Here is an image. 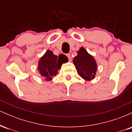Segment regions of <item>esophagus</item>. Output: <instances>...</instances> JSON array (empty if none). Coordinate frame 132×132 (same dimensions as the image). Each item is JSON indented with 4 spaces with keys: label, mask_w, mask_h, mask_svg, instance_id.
<instances>
[{
    "label": "esophagus",
    "mask_w": 132,
    "mask_h": 132,
    "mask_svg": "<svg viewBox=\"0 0 132 132\" xmlns=\"http://www.w3.org/2000/svg\"><path fill=\"white\" fill-rule=\"evenodd\" d=\"M66 56H67L68 59H69V61H71V60H72V57H71V54H66Z\"/></svg>",
    "instance_id": "34e87169"
}]
</instances>
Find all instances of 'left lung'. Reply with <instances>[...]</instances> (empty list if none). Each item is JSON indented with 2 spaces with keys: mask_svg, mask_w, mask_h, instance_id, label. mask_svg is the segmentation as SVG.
Segmentation results:
<instances>
[{
  "mask_svg": "<svg viewBox=\"0 0 132 132\" xmlns=\"http://www.w3.org/2000/svg\"><path fill=\"white\" fill-rule=\"evenodd\" d=\"M78 55L73 59V63L78 75L86 81H91L95 78L97 65L94 57L88 53L84 47H81Z\"/></svg>",
  "mask_w": 132,
  "mask_h": 132,
  "instance_id": "left-lung-1",
  "label": "left lung"
}]
</instances>
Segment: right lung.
Masks as SVG:
<instances>
[{
	"mask_svg": "<svg viewBox=\"0 0 132 132\" xmlns=\"http://www.w3.org/2000/svg\"><path fill=\"white\" fill-rule=\"evenodd\" d=\"M64 63H66V60L63 57L60 55L57 57L52 51L48 50L38 61V69L45 81H51L53 78L56 76L57 71Z\"/></svg>",
	"mask_w": 132,
	"mask_h": 132,
	"instance_id": "add662e5",
	"label": "right lung"
}]
</instances>
